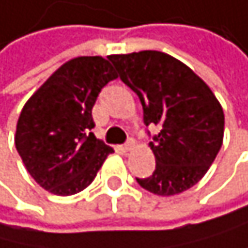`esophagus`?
Instances as JSON below:
<instances>
[{"label": "esophagus", "mask_w": 248, "mask_h": 248, "mask_svg": "<svg viewBox=\"0 0 248 248\" xmlns=\"http://www.w3.org/2000/svg\"><path fill=\"white\" fill-rule=\"evenodd\" d=\"M132 148H134V140H128L126 145H123V146H122V151H123V152H128V151H131Z\"/></svg>", "instance_id": "esophagus-1"}]
</instances>
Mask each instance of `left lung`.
Masks as SVG:
<instances>
[{"instance_id":"left-lung-1","label":"left lung","mask_w":248,"mask_h":248,"mask_svg":"<svg viewBox=\"0 0 248 248\" xmlns=\"http://www.w3.org/2000/svg\"><path fill=\"white\" fill-rule=\"evenodd\" d=\"M122 82L143 107L145 125H158L149 146L155 170L136 178L155 195H177L204 177L222 145L224 112L206 82L178 59L145 50L111 54Z\"/></svg>"}]
</instances>
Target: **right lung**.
<instances>
[{"mask_svg": "<svg viewBox=\"0 0 248 248\" xmlns=\"http://www.w3.org/2000/svg\"><path fill=\"white\" fill-rule=\"evenodd\" d=\"M114 79L116 71L102 56L74 58L24 105L15 146L41 187L61 197L78 194L114 152L91 132V109L100 90Z\"/></svg>", "mask_w": 248, "mask_h": 248, "instance_id": "1", "label": "right lung"}]
</instances>
